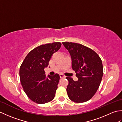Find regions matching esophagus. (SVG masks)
I'll return each mask as SVG.
<instances>
[{
	"label": "esophagus",
	"instance_id": "obj_1",
	"mask_svg": "<svg viewBox=\"0 0 122 122\" xmlns=\"http://www.w3.org/2000/svg\"><path fill=\"white\" fill-rule=\"evenodd\" d=\"M60 77L61 79H64L66 77V76H64V75L62 74H60Z\"/></svg>",
	"mask_w": 122,
	"mask_h": 122
}]
</instances>
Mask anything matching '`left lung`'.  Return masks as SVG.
Wrapping results in <instances>:
<instances>
[{"label": "left lung", "instance_id": "left-lung-1", "mask_svg": "<svg viewBox=\"0 0 122 122\" xmlns=\"http://www.w3.org/2000/svg\"><path fill=\"white\" fill-rule=\"evenodd\" d=\"M72 60V68L78 80L66 77L69 81L66 91L70 99L76 103L86 102L97 92L102 81L103 67L98 54L81 44L62 42Z\"/></svg>", "mask_w": 122, "mask_h": 122}]
</instances>
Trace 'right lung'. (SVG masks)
Listing matches in <instances>:
<instances>
[{
    "mask_svg": "<svg viewBox=\"0 0 122 122\" xmlns=\"http://www.w3.org/2000/svg\"><path fill=\"white\" fill-rule=\"evenodd\" d=\"M61 46L60 42L38 46L27 54L20 66L19 76L24 91L30 100L38 104L50 102L55 97L60 76L56 74L46 77L45 68Z\"/></svg>",
    "mask_w": 122,
    "mask_h": 122,
    "instance_id": "obj_1",
    "label": "right lung"
}]
</instances>
